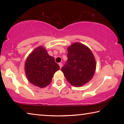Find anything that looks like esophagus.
<instances>
[{
  "instance_id": "obj_1",
  "label": "esophagus",
  "mask_w": 124,
  "mask_h": 124,
  "mask_svg": "<svg viewBox=\"0 0 124 124\" xmlns=\"http://www.w3.org/2000/svg\"><path fill=\"white\" fill-rule=\"evenodd\" d=\"M58 64H59L60 68H62V63H60Z\"/></svg>"
}]
</instances>
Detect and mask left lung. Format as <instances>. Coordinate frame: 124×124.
Masks as SVG:
<instances>
[{
    "mask_svg": "<svg viewBox=\"0 0 124 124\" xmlns=\"http://www.w3.org/2000/svg\"><path fill=\"white\" fill-rule=\"evenodd\" d=\"M67 50L68 60L61 70L71 85L81 86L91 80L95 74V57L89 47L80 43H73Z\"/></svg>",
    "mask_w": 124,
    "mask_h": 124,
    "instance_id": "obj_1",
    "label": "left lung"
}]
</instances>
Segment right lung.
Segmentation results:
<instances>
[{
	"instance_id": "obj_1",
	"label": "right lung",
	"mask_w": 124,
	"mask_h": 124,
	"mask_svg": "<svg viewBox=\"0 0 124 124\" xmlns=\"http://www.w3.org/2000/svg\"><path fill=\"white\" fill-rule=\"evenodd\" d=\"M24 70L29 82L43 88L50 84L54 73L60 70V66L54 58L47 54L44 47L39 46L29 54Z\"/></svg>"
}]
</instances>
